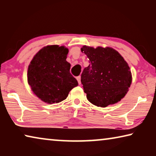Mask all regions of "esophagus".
I'll list each match as a JSON object with an SVG mask.
<instances>
[{"instance_id": "1", "label": "esophagus", "mask_w": 156, "mask_h": 156, "mask_svg": "<svg viewBox=\"0 0 156 156\" xmlns=\"http://www.w3.org/2000/svg\"><path fill=\"white\" fill-rule=\"evenodd\" d=\"M76 79H77V80L78 82V84H81V81H80L81 77H80V76H78V77H76Z\"/></svg>"}]
</instances>
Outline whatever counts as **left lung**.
<instances>
[{"mask_svg":"<svg viewBox=\"0 0 156 156\" xmlns=\"http://www.w3.org/2000/svg\"><path fill=\"white\" fill-rule=\"evenodd\" d=\"M89 65L81 74L87 98L94 105L106 107L117 103L127 93L132 81L131 72L123 57L111 47L81 48Z\"/></svg>","mask_w":156,"mask_h":156,"instance_id":"left-lung-1","label":"left lung"}]
</instances>
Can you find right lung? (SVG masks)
<instances>
[{
  "instance_id": "add662e5",
  "label": "right lung",
  "mask_w": 156,
  "mask_h": 156,
  "mask_svg": "<svg viewBox=\"0 0 156 156\" xmlns=\"http://www.w3.org/2000/svg\"><path fill=\"white\" fill-rule=\"evenodd\" d=\"M64 46L48 45L34 56L27 70V81L36 96L47 104L65 100L78 81L69 72Z\"/></svg>"
}]
</instances>
